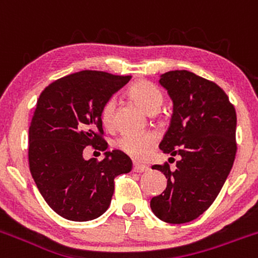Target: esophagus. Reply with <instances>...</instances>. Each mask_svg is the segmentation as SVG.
<instances>
[{"instance_id":"esophagus-1","label":"esophagus","mask_w":258,"mask_h":258,"mask_svg":"<svg viewBox=\"0 0 258 258\" xmlns=\"http://www.w3.org/2000/svg\"><path fill=\"white\" fill-rule=\"evenodd\" d=\"M149 170V167L147 164H142V163H134V172L137 173H145Z\"/></svg>"}]
</instances>
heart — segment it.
<instances>
[{"label":"heart","mask_w":258,"mask_h":258,"mask_svg":"<svg viewBox=\"0 0 258 258\" xmlns=\"http://www.w3.org/2000/svg\"><path fill=\"white\" fill-rule=\"evenodd\" d=\"M128 94L140 108L149 114L157 113L163 103L162 91L149 81L142 80L133 84L129 88ZM115 106V100L109 99L103 104L99 113L101 124L108 129L114 126ZM155 143H157V137L152 132L124 133L116 140V147L135 159H144Z\"/></svg>","instance_id":"obj_1"}]
</instances>
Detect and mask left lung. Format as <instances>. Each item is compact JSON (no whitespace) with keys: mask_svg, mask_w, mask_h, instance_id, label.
Instances as JSON below:
<instances>
[{"mask_svg":"<svg viewBox=\"0 0 258 258\" xmlns=\"http://www.w3.org/2000/svg\"><path fill=\"white\" fill-rule=\"evenodd\" d=\"M159 83L173 100L170 125L159 148L180 159L175 169L168 163L152 167L168 182L164 192L152 198L150 208L163 222L187 223L211 207L231 172L237 152L236 110L216 83L190 71H168Z\"/></svg>","mask_w":258,"mask_h":258,"instance_id":"left-lung-1","label":"left lung"}]
</instances>
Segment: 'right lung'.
Returning <instances> with one entry per match:
<instances>
[{"label": "right lung", "instance_id": "obj_1", "mask_svg": "<svg viewBox=\"0 0 258 258\" xmlns=\"http://www.w3.org/2000/svg\"><path fill=\"white\" fill-rule=\"evenodd\" d=\"M132 76L84 70L57 79L37 99L29 130V165L48 206L75 222L98 218L109 208L114 179L129 173L132 159L120 150L103 161H85L88 145L108 149L100 109Z\"/></svg>", "mask_w": 258, "mask_h": 258}]
</instances>
